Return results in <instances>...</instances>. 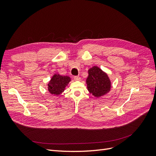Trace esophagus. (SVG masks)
<instances>
[{
  "instance_id": "obj_1",
  "label": "esophagus",
  "mask_w": 156,
  "mask_h": 156,
  "mask_svg": "<svg viewBox=\"0 0 156 156\" xmlns=\"http://www.w3.org/2000/svg\"><path fill=\"white\" fill-rule=\"evenodd\" d=\"M74 79L75 80V81H80V80H81V77H80L79 76H75Z\"/></svg>"
}]
</instances>
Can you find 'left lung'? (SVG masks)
Masks as SVG:
<instances>
[{
  "instance_id": "left-lung-1",
  "label": "left lung",
  "mask_w": 156,
  "mask_h": 156,
  "mask_svg": "<svg viewBox=\"0 0 156 156\" xmlns=\"http://www.w3.org/2000/svg\"><path fill=\"white\" fill-rule=\"evenodd\" d=\"M87 84L89 92L97 98L105 95L110 91L111 87L108 75L97 66L88 69Z\"/></svg>"
}]
</instances>
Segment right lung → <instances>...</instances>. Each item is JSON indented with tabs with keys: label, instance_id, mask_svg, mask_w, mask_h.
<instances>
[{
	"label": "right lung",
	"instance_id": "right-lung-1",
	"mask_svg": "<svg viewBox=\"0 0 156 156\" xmlns=\"http://www.w3.org/2000/svg\"><path fill=\"white\" fill-rule=\"evenodd\" d=\"M71 79L68 76L55 74L48 84V90L54 96H58L64 92Z\"/></svg>",
	"mask_w": 156,
	"mask_h": 156
}]
</instances>
